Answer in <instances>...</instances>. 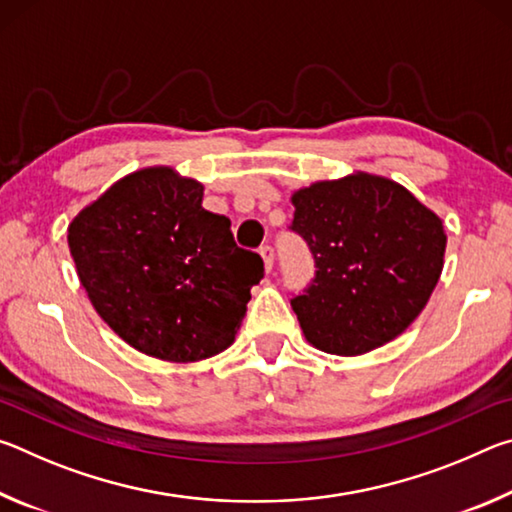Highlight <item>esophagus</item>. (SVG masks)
<instances>
[{
	"label": "esophagus",
	"mask_w": 512,
	"mask_h": 512,
	"mask_svg": "<svg viewBox=\"0 0 512 512\" xmlns=\"http://www.w3.org/2000/svg\"><path fill=\"white\" fill-rule=\"evenodd\" d=\"M259 253H262V259H264V266H266V271H271L273 268V262H275V250H273V246H262L259 248Z\"/></svg>",
	"instance_id": "obj_1"
}]
</instances>
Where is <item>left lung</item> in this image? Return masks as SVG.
Wrapping results in <instances>:
<instances>
[{"instance_id": "left-lung-1", "label": "left lung", "mask_w": 512, "mask_h": 512, "mask_svg": "<svg viewBox=\"0 0 512 512\" xmlns=\"http://www.w3.org/2000/svg\"><path fill=\"white\" fill-rule=\"evenodd\" d=\"M316 273L291 298L309 343L354 357L402 334L443 271V221L393 180L357 173L293 194Z\"/></svg>"}]
</instances>
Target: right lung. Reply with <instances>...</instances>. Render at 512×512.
Here are the masks:
<instances>
[{
	"mask_svg": "<svg viewBox=\"0 0 512 512\" xmlns=\"http://www.w3.org/2000/svg\"><path fill=\"white\" fill-rule=\"evenodd\" d=\"M69 253L94 309L135 350L198 361L235 341L262 257L237 246L203 185L169 167L135 171L76 216Z\"/></svg>",
	"mask_w": 512,
	"mask_h": 512,
	"instance_id": "right-lung-1",
	"label": "right lung"
}]
</instances>
